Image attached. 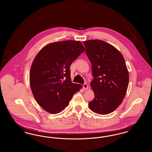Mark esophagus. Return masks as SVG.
I'll return each mask as SVG.
<instances>
[{"instance_id":"obj_1","label":"esophagus","mask_w":152,"mask_h":152,"mask_svg":"<svg viewBox=\"0 0 152 152\" xmlns=\"http://www.w3.org/2000/svg\"><path fill=\"white\" fill-rule=\"evenodd\" d=\"M88 85L86 84V83H85L84 85H83V89L84 90V91H87L88 90Z\"/></svg>"}]
</instances>
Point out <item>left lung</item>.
<instances>
[{"instance_id": "obj_1", "label": "left lung", "mask_w": 152, "mask_h": 152, "mask_svg": "<svg viewBox=\"0 0 152 152\" xmlns=\"http://www.w3.org/2000/svg\"><path fill=\"white\" fill-rule=\"evenodd\" d=\"M87 56L92 63L94 77L90 86L94 100L89 102L92 111L108 115L122 103L129 84V72L121 53L101 40L83 42Z\"/></svg>"}]
</instances>
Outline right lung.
<instances>
[{
  "mask_svg": "<svg viewBox=\"0 0 152 152\" xmlns=\"http://www.w3.org/2000/svg\"><path fill=\"white\" fill-rule=\"evenodd\" d=\"M84 51L80 41L65 40L48 44L36 55L31 66L29 84L34 98L46 112H62L82 88V85L71 81L70 66Z\"/></svg>",
  "mask_w": 152,
  "mask_h": 152,
  "instance_id": "1",
  "label": "right lung"
}]
</instances>
